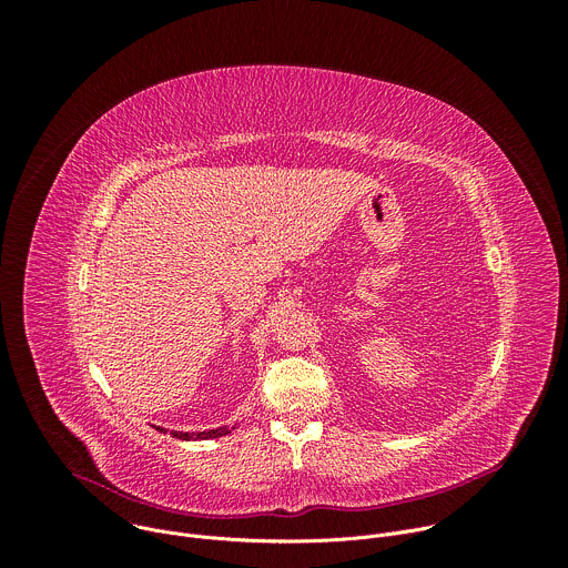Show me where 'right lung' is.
<instances>
[{
	"instance_id": "obj_1",
	"label": "right lung",
	"mask_w": 568,
	"mask_h": 568,
	"mask_svg": "<svg viewBox=\"0 0 568 568\" xmlns=\"http://www.w3.org/2000/svg\"><path fill=\"white\" fill-rule=\"evenodd\" d=\"M156 432H164V434H166V429H161V427H156ZM229 432H231L229 427H217V429L197 432V434H191V432H171V436H173V438H180V440H206V438H220V436H226Z\"/></svg>"
}]
</instances>
